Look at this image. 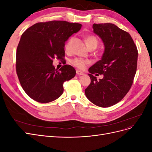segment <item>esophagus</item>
Listing matches in <instances>:
<instances>
[{"label":"esophagus","instance_id":"1","mask_svg":"<svg viewBox=\"0 0 152 152\" xmlns=\"http://www.w3.org/2000/svg\"><path fill=\"white\" fill-rule=\"evenodd\" d=\"M76 73H77V74L78 75H82L84 74V72H82L80 71L79 70H76Z\"/></svg>","mask_w":152,"mask_h":152}]
</instances>
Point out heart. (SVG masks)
Returning <instances> with one entry per match:
<instances>
[{
  "mask_svg": "<svg viewBox=\"0 0 152 152\" xmlns=\"http://www.w3.org/2000/svg\"><path fill=\"white\" fill-rule=\"evenodd\" d=\"M72 39L69 40L67 43L65 45V50L66 51L69 50V46H70V43L71 42ZM86 43L88 45V47L89 48H96L98 44V40L96 38V37L93 35H89L86 37ZM70 63H72V65L75 66L76 67L80 68V69H84L87 64H89V61L88 60H86V59H82L81 58H75L70 61Z\"/></svg>",
  "mask_w": 152,
  "mask_h": 152,
  "instance_id": "heart-1",
  "label": "heart"
}]
</instances>
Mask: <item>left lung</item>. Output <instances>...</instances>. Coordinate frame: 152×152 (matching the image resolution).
Wrapping results in <instances>:
<instances>
[{
  "instance_id": "left-lung-1",
  "label": "left lung",
  "mask_w": 152,
  "mask_h": 152,
  "mask_svg": "<svg viewBox=\"0 0 152 152\" xmlns=\"http://www.w3.org/2000/svg\"><path fill=\"white\" fill-rule=\"evenodd\" d=\"M93 31L102 39L104 52L89 72L91 84L86 97L100 107H109L121 101L130 90L136 72L138 52L128 32L112 23L93 24ZM103 74L97 80L93 75Z\"/></svg>"
}]
</instances>
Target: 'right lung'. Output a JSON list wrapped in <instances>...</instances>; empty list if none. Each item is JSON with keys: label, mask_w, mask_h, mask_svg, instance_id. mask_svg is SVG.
Returning a JSON list of instances; mask_svg holds the SVG:
<instances>
[{"label": "right lung", "mask_w": 152, "mask_h": 152, "mask_svg": "<svg viewBox=\"0 0 152 152\" xmlns=\"http://www.w3.org/2000/svg\"><path fill=\"white\" fill-rule=\"evenodd\" d=\"M82 25L65 21L40 22L22 34L16 50V70L20 84L29 97L47 103L63 93V83L75 75L70 65L59 70L53 65V59L65 57V42L79 31Z\"/></svg>", "instance_id": "right-lung-1"}]
</instances>
